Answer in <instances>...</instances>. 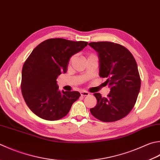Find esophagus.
Returning <instances> with one entry per match:
<instances>
[{"label": "esophagus", "instance_id": "1", "mask_svg": "<svg viewBox=\"0 0 160 160\" xmlns=\"http://www.w3.org/2000/svg\"><path fill=\"white\" fill-rule=\"evenodd\" d=\"M80 93H81V96H88V95H89V93L88 92H86V91H81Z\"/></svg>", "mask_w": 160, "mask_h": 160}]
</instances>
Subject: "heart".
Returning a JSON list of instances; mask_svg holds the SVG:
<instances>
[{
    "mask_svg": "<svg viewBox=\"0 0 160 160\" xmlns=\"http://www.w3.org/2000/svg\"><path fill=\"white\" fill-rule=\"evenodd\" d=\"M72 58H71V59H70V62H71V61H72Z\"/></svg>",
    "mask_w": 160,
    "mask_h": 160,
    "instance_id": "obj_1",
    "label": "heart"
}]
</instances>
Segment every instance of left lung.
Returning <instances> with one entry per match:
<instances>
[{
	"label": "left lung",
	"mask_w": 160,
	"mask_h": 160,
	"mask_svg": "<svg viewBox=\"0 0 160 160\" xmlns=\"http://www.w3.org/2000/svg\"><path fill=\"white\" fill-rule=\"evenodd\" d=\"M98 53L99 77L106 78L111 91L107 98L94 93L97 105L90 109L102 122H114L123 118L136 103L141 88L137 62L131 52L122 45L111 42L88 44Z\"/></svg>",
	"instance_id": "left-lung-1"
}]
</instances>
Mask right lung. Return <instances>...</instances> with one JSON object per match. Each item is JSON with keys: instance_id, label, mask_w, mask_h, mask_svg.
<instances>
[{"instance_id": "obj_1", "label": "right lung", "mask_w": 160, "mask_h": 160, "mask_svg": "<svg viewBox=\"0 0 160 160\" xmlns=\"http://www.w3.org/2000/svg\"><path fill=\"white\" fill-rule=\"evenodd\" d=\"M88 44L51 38L32 50L23 66L21 89L27 106L35 115L44 120H57L69 113L81 95L77 91H59L56 79L67 72L70 57Z\"/></svg>"}]
</instances>
